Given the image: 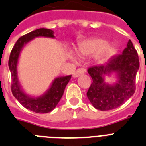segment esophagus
<instances>
[{
  "label": "esophagus",
  "instance_id": "obj_1",
  "mask_svg": "<svg viewBox=\"0 0 146 146\" xmlns=\"http://www.w3.org/2000/svg\"><path fill=\"white\" fill-rule=\"evenodd\" d=\"M85 69H84V68H79V69H77L75 71V73H73V76L74 77V78H76V77H79V76L81 75H83L84 73H85Z\"/></svg>",
  "mask_w": 146,
  "mask_h": 146
}]
</instances>
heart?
I'll use <instances>...</instances> for the list:
<instances>
[{
    "label": "heart",
    "instance_id": "heart-1",
    "mask_svg": "<svg viewBox=\"0 0 146 146\" xmlns=\"http://www.w3.org/2000/svg\"><path fill=\"white\" fill-rule=\"evenodd\" d=\"M108 42L101 39H90L85 40L79 46V54L82 56H93L99 54L98 61L100 62L107 61L115 53L112 47H107Z\"/></svg>",
    "mask_w": 146,
    "mask_h": 146
}]
</instances>
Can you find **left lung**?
<instances>
[{
    "label": "left lung",
    "instance_id": "8db88e82",
    "mask_svg": "<svg viewBox=\"0 0 146 146\" xmlns=\"http://www.w3.org/2000/svg\"><path fill=\"white\" fill-rule=\"evenodd\" d=\"M139 68L137 52L129 40L121 54L112 56L104 64L95 65L88 69L92 83L87 92V97L94 107L101 111L118 108L124 104L136 90V76ZM115 72L119 81L113 86L104 82L103 76Z\"/></svg>",
    "mask_w": 146,
    "mask_h": 146
}]
</instances>
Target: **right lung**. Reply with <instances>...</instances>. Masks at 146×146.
I'll return each instance as SVG.
<instances>
[{"instance_id": "obj_1", "label": "right lung", "mask_w": 146, "mask_h": 146, "mask_svg": "<svg viewBox=\"0 0 146 146\" xmlns=\"http://www.w3.org/2000/svg\"><path fill=\"white\" fill-rule=\"evenodd\" d=\"M36 36H46L53 38V31L47 28H39L25 34L16 41L13 48H12L8 62L11 73V91L18 101L26 109L36 113H48L52 111L60 101L71 76L56 78L48 92L40 98H29L22 92L18 82L16 71L18 59L24 44Z\"/></svg>"}]
</instances>
